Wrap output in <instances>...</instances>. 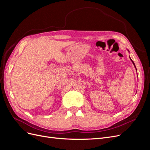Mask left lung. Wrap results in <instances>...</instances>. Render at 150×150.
I'll return each instance as SVG.
<instances>
[{
  "label": "left lung",
  "instance_id": "1",
  "mask_svg": "<svg viewBox=\"0 0 150 150\" xmlns=\"http://www.w3.org/2000/svg\"><path fill=\"white\" fill-rule=\"evenodd\" d=\"M128 51L129 52V50H128ZM129 58H130V57H129ZM130 59H131V61H132V62H133V65H134V67L136 68V69H137V67H136V66H135V64H134V62L132 61V59H131L130 58Z\"/></svg>",
  "mask_w": 150,
  "mask_h": 150
}]
</instances>
